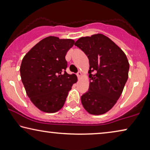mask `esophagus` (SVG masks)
<instances>
[{
  "label": "esophagus",
  "instance_id": "obj_1",
  "mask_svg": "<svg viewBox=\"0 0 150 150\" xmlns=\"http://www.w3.org/2000/svg\"><path fill=\"white\" fill-rule=\"evenodd\" d=\"M81 75H82V73L80 72V71H79V72H78L77 73V77H78V79H80V77H81Z\"/></svg>",
  "mask_w": 150,
  "mask_h": 150
}]
</instances>
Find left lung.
Returning <instances> with one entry per match:
<instances>
[{"instance_id":"obj_1","label":"left lung","mask_w":150,"mask_h":150,"mask_svg":"<svg viewBox=\"0 0 150 150\" xmlns=\"http://www.w3.org/2000/svg\"><path fill=\"white\" fill-rule=\"evenodd\" d=\"M88 56L89 87L81 96L83 108L91 115H102L117 103L128 79L129 64L121 49L101 33L82 37L75 42Z\"/></svg>"}]
</instances>
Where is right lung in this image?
Segmentation results:
<instances>
[{
  "instance_id": "obj_1",
  "label": "right lung",
  "mask_w": 150,
  "mask_h": 150,
  "mask_svg": "<svg viewBox=\"0 0 150 150\" xmlns=\"http://www.w3.org/2000/svg\"><path fill=\"white\" fill-rule=\"evenodd\" d=\"M74 44L71 39L47 37L22 60V83L27 95L40 110L53 113L61 110L73 84L77 82V76L66 72V54Z\"/></svg>"
}]
</instances>
